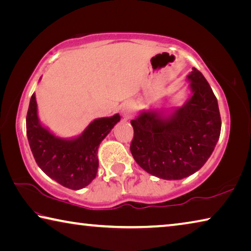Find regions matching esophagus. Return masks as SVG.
I'll list each match as a JSON object with an SVG mask.
<instances>
[{
	"label": "esophagus",
	"mask_w": 251,
	"mask_h": 251,
	"mask_svg": "<svg viewBox=\"0 0 251 251\" xmlns=\"http://www.w3.org/2000/svg\"><path fill=\"white\" fill-rule=\"evenodd\" d=\"M122 112H123V114H124V116H125L126 118H128L129 115H130V113H131L130 106H124V108L122 109Z\"/></svg>",
	"instance_id": "obj_1"
}]
</instances>
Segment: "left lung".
<instances>
[{"instance_id":"obj_1","label":"left lung","mask_w":251,"mask_h":251,"mask_svg":"<svg viewBox=\"0 0 251 251\" xmlns=\"http://www.w3.org/2000/svg\"><path fill=\"white\" fill-rule=\"evenodd\" d=\"M189 97L179 107L143 110L130 121V151L144 171L178 180L199 171L217 144L222 120L210 85L197 69L187 76Z\"/></svg>"}]
</instances>
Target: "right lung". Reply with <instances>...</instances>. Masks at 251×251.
I'll list each match as a JSON object with an SVG mask.
<instances>
[{"label": "right lung", "instance_id": "1", "mask_svg": "<svg viewBox=\"0 0 251 251\" xmlns=\"http://www.w3.org/2000/svg\"><path fill=\"white\" fill-rule=\"evenodd\" d=\"M120 121V114L96 118L76 137H58L41 123L36 97L33 94L26 115V135L42 171L66 188L78 190L96 177L100 144Z\"/></svg>", "mask_w": 251, "mask_h": 251}]
</instances>
